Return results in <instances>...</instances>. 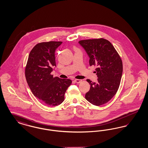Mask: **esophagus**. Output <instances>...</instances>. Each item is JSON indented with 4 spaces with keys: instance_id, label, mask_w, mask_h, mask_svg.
<instances>
[{
    "instance_id": "obj_1",
    "label": "esophagus",
    "mask_w": 148,
    "mask_h": 148,
    "mask_svg": "<svg viewBox=\"0 0 148 148\" xmlns=\"http://www.w3.org/2000/svg\"><path fill=\"white\" fill-rule=\"evenodd\" d=\"M74 82L75 83H80L82 82V80H80V79H75L74 80Z\"/></svg>"
}]
</instances>
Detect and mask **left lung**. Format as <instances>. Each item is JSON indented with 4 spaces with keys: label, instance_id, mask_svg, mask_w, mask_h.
Returning <instances> with one entry per match:
<instances>
[{
    "label": "left lung",
    "instance_id": "obj_1",
    "mask_svg": "<svg viewBox=\"0 0 148 148\" xmlns=\"http://www.w3.org/2000/svg\"><path fill=\"white\" fill-rule=\"evenodd\" d=\"M89 58V64L96 65L97 82L86 81L90 85L85 99L94 106L103 105L115 95L119 87L123 64L118 53L109 41L103 38L79 42Z\"/></svg>",
    "mask_w": 148,
    "mask_h": 148
}]
</instances>
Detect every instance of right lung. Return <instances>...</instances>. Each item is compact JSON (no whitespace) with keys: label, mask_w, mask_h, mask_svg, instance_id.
Here are the masks:
<instances>
[{"label":"right lung","mask_w":148,"mask_h":148,"mask_svg":"<svg viewBox=\"0 0 148 148\" xmlns=\"http://www.w3.org/2000/svg\"><path fill=\"white\" fill-rule=\"evenodd\" d=\"M62 43L49 42L36 44L29 53L25 71L27 83L34 95L51 106L63 103L64 94L72 82L51 74L56 66V50Z\"/></svg>","instance_id":"obj_1"}]
</instances>
